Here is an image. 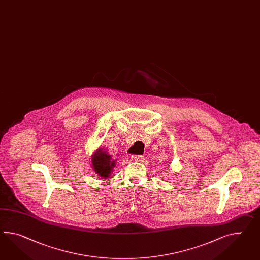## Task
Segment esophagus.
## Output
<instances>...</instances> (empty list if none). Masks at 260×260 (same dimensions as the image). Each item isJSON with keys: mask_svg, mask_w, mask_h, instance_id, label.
<instances>
[{"mask_svg": "<svg viewBox=\"0 0 260 260\" xmlns=\"http://www.w3.org/2000/svg\"><path fill=\"white\" fill-rule=\"evenodd\" d=\"M143 156L142 155H133L132 156V159L134 160V161H140V160H142L143 159Z\"/></svg>", "mask_w": 260, "mask_h": 260, "instance_id": "34e87169", "label": "esophagus"}]
</instances>
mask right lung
<instances>
[{
	"mask_svg": "<svg viewBox=\"0 0 260 260\" xmlns=\"http://www.w3.org/2000/svg\"><path fill=\"white\" fill-rule=\"evenodd\" d=\"M115 160H114L110 155L103 151L102 148L98 149V151L92 157V165L96 174L101 177H108L111 171L114 168Z\"/></svg>",
	"mask_w": 260,
	"mask_h": 260,
	"instance_id": "add662e5",
	"label": "right lung"
}]
</instances>
